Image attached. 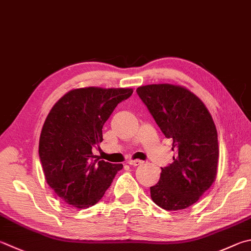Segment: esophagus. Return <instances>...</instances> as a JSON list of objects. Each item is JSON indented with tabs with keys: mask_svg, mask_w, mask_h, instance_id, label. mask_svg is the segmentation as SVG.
<instances>
[{
	"mask_svg": "<svg viewBox=\"0 0 251 251\" xmlns=\"http://www.w3.org/2000/svg\"><path fill=\"white\" fill-rule=\"evenodd\" d=\"M141 163H143V161H140V160H130V161H128V165L131 166V167L140 166Z\"/></svg>",
	"mask_w": 251,
	"mask_h": 251,
	"instance_id": "esophagus-1",
	"label": "esophagus"
}]
</instances>
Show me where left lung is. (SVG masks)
Returning a JSON list of instances; mask_svg holds the SVG:
<instances>
[{
	"label": "left lung",
	"mask_w": 251,
	"mask_h": 251,
	"mask_svg": "<svg viewBox=\"0 0 251 251\" xmlns=\"http://www.w3.org/2000/svg\"><path fill=\"white\" fill-rule=\"evenodd\" d=\"M176 152L150 188L152 201L167 211L197 203L217 176V130L211 113L193 92L175 84H148L136 90Z\"/></svg>",
	"instance_id": "8db88e82"
}]
</instances>
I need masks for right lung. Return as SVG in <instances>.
Wrapping results in <instances>:
<instances>
[{
	"label": "right lung",
	"mask_w": 251,
	"mask_h": 251,
	"mask_svg": "<svg viewBox=\"0 0 251 251\" xmlns=\"http://www.w3.org/2000/svg\"><path fill=\"white\" fill-rule=\"evenodd\" d=\"M133 89L98 86L74 89L50 110L39 138L45 179L57 197L76 208L97 204L110 188L122 163L93 156L102 143V128L118 103Z\"/></svg>",
	"instance_id": "obj_1"
}]
</instances>
